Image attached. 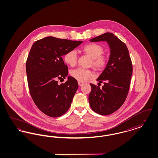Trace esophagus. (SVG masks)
Listing matches in <instances>:
<instances>
[{
	"label": "esophagus",
	"instance_id": "1",
	"mask_svg": "<svg viewBox=\"0 0 158 158\" xmlns=\"http://www.w3.org/2000/svg\"><path fill=\"white\" fill-rule=\"evenodd\" d=\"M84 84V83L82 82H80V81H79L78 82V85H79V86H82V85H83Z\"/></svg>",
	"mask_w": 158,
	"mask_h": 158
}]
</instances>
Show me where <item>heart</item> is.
I'll use <instances>...</instances> for the list:
<instances>
[{
  "label": "heart",
  "instance_id": "obj_1",
  "mask_svg": "<svg viewBox=\"0 0 158 158\" xmlns=\"http://www.w3.org/2000/svg\"><path fill=\"white\" fill-rule=\"evenodd\" d=\"M82 51L88 55L92 59L91 64H92L94 67L100 69L106 66L107 59L102 54L104 53V48L102 45L95 43H89L83 46ZM77 60V53L74 50L68 51L64 56L65 63L70 66H75ZM70 75L80 82H85L89 78L94 76V73L91 70L83 68H77L72 70L70 72Z\"/></svg>",
  "mask_w": 158,
  "mask_h": 158
}]
</instances>
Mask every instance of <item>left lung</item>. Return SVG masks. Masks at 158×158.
Wrapping results in <instances>:
<instances>
[{"label": "left lung", "instance_id": "1", "mask_svg": "<svg viewBox=\"0 0 158 158\" xmlns=\"http://www.w3.org/2000/svg\"><path fill=\"white\" fill-rule=\"evenodd\" d=\"M106 41L110 56L106 68L98 77L104 82L101 89L90 83V108L95 113L106 115L114 113L124 104L130 88L133 72L131 60L126 45L113 33L106 32L90 40L91 42Z\"/></svg>", "mask_w": 158, "mask_h": 158}]
</instances>
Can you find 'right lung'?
<instances>
[{"instance_id":"obj_1","label":"right lung","mask_w":158,"mask_h":158,"mask_svg":"<svg viewBox=\"0 0 158 158\" xmlns=\"http://www.w3.org/2000/svg\"><path fill=\"white\" fill-rule=\"evenodd\" d=\"M82 41L47 37L36 41L26 62L31 96L38 109L45 115L59 117L66 113L78 88L76 79L69 76L60 85L58 79L68 76V66L62 56Z\"/></svg>"}]
</instances>
